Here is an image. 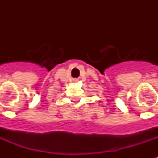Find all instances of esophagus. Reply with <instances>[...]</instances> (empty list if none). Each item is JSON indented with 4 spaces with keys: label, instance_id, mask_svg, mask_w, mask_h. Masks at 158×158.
<instances>
[{
    "label": "esophagus",
    "instance_id": "34e87169",
    "mask_svg": "<svg viewBox=\"0 0 158 158\" xmlns=\"http://www.w3.org/2000/svg\"><path fill=\"white\" fill-rule=\"evenodd\" d=\"M74 81H78V79H74Z\"/></svg>",
    "mask_w": 158,
    "mask_h": 158
}]
</instances>
